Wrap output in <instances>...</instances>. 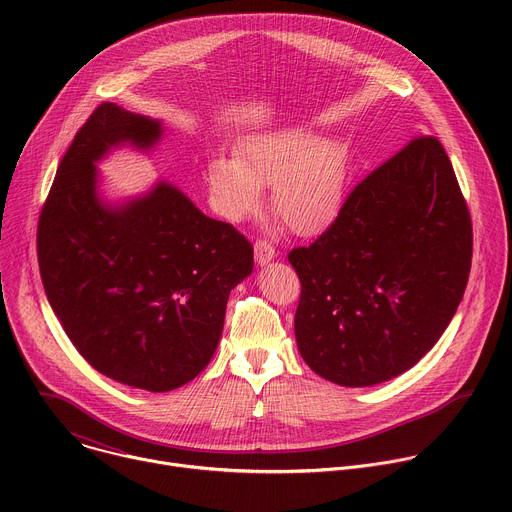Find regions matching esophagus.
Here are the masks:
<instances>
[{
  "label": "esophagus",
  "instance_id": "1",
  "mask_svg": "<svg viewBox=\"0 0 512 512\" xmlns=\"http://www.w3.org/2000/svg\"><path fill=\"white\" fill-rule=\"evenodd\" d=\"M253 251H255L257 265H267L269 261L275 259V247L269 241H257Z\"/></svg>",
  "mask_w": 512,
  "mask_h": 512
}]
</instances>
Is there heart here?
I'll list each match as a JSON object with an SVG mask.
<instances>
[{
	"mask_svg": "<svg viewBox=\"0 0 512 512\" xmlns=\"http://www.w3.org/2000/svg\"><path fill=\"white\" fill-rule=\"evenodd\" d=\"M350 152L338 137H318L304 127H285L243 141L237 158L218 154L206 166L214 210L243 221L263 206V186L273 184L271 206L300 237L326 231L346 202Z\"/></svg>",
	"mask_w": 512,
	"mask_h": 512,
	"instance_id": "b5f03b06",
	"label": "heart"
}]
</instances>
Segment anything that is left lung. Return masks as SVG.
<instances>
[{
  "mask_svg": "<svg viewBox=\"0 0 512 512\" xmlns=\"http://www.w3.org/2000/svg\"><path fill=\"white\" fill-rule=\"evenodd\" d=\"M296 340L342 387L389 381L452 322L470 275L472 221L440 139H411L348 194L336 221L289 253Z\"/></svg>",
  "mask_w": 512,
  "mask_h": 512,
  "instance_id": "8db88e82",
  "label": "left lung"
}]
</instances>
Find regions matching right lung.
<instances>
[{
    "instance_id": "right-lung-1",
    "label": "right lung",
    "mask_w": 512,
    "mask_h": 512,
    "mask_svg": "<svg viewBox=\"0 0 512 512\" xmlns=\"http://www.w3.org/2000/svg\"><path fill=\"white\" fill-rule=\"evenodd\" d=\"M162 123L99 105L64 154L38 223V263L66 336L101 375L164 393L190 383L223 334L231 289L253 271L251 243L170 182L109 204L97 162L148 152Z\"/></svg>"
}]
</instances>
